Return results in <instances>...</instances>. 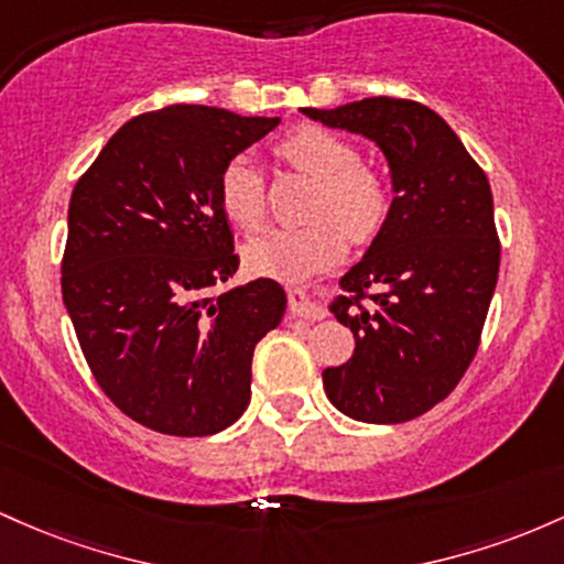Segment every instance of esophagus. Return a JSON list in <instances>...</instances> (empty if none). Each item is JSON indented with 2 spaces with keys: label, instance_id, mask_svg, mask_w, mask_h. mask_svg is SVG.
Listing matches in <instances>:
<instances>
[{
  "label": "esophagus",
  "instance_id": "1",
  "mask_svg": "<svg viewBox=\"0 0 564 564\" xmlns=\"http://www.w3.org/2000/svg\"><path fill=\"white\" fill-rule=\"evenodd\" d=\"M288 295H290V312H293V316H303V319H319V316H325V312L316 306V301L303 288H290Z\"/></svg>",
  "mask_w": 564,
  "mask_h": 564
}]
</instances>
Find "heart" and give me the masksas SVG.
<instances>
[{
    "label": "heart",
    "mask_w": 564,
    "mask_h": 564,
    "mask_svg": "<svg viewBox=\"0 0 564 564\" xmlns=\"http://www.w3.org/2000/svg\"><path fill=\"white\" fill-rule=\"evenodd\" d=\"M276 156L301 170L308 188V224L269 229L250 239L242 250L245 269L269 280L299 282L327 269L344 252L346 237L367 242L376 237L389 215V186L372 167L359 164L357 149L335 132L314 124L288 132L276 143ZM220 210L239 229H258L265 215V181L248 154L231 156L218 178Z\"/></svg>",
    "instance_id": "obj_1"
}]
</instances>
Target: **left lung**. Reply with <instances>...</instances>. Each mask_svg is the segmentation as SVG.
<instances>
[{"mask_svg":"<svg viewBox=\"0 0 564 564\" xmlns=\"http://www.w3.org/2000/svg\"><path fill=\"white\" fill-rule=\"evenodd\" d=\"M301 113L376 143L394 192L362 261L338 280L344 295L330 312L354 333V354L322 370L325 394L354 421L419 419L466 372L496 293L490 183L451 124L415 100L365 98Z\"/></svg>","mask_w":564,"mask_h":564,"instance_id":"left-lung-1","label":"left lung"}]
</instances>
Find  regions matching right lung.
I'll list each match as a JSON object with an SVG mask.
<instances>
[{
	"label": "right lung",
	"instance_id": "right-lung-1",
	"mask_svg": "<svg viewBox=\"0 0 564 564\" xmlns=\"http://www.w3.org/2000/svg\"><path fill=\"white\" fill-rule=\"evenodd\" d=\"M276 124L188 104L141 113L74 186L63 303L95 381L154 432L218 434L250 404L252 351L288 295L274 280L207 293L239 269L220 170Z\"/></svg>",
	"mask_w": 564,
	"mask_h": 564
}]
</instances>
